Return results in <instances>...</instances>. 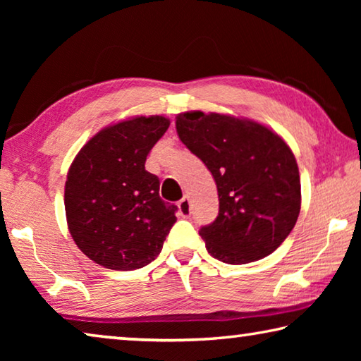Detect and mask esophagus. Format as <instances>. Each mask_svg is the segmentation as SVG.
I'll return each mask as SVG.
<instances>
[{
  "label": "esophagus",
  "mask_w": 361,
  "mask_h": 361,
  "mask_svg": "<svg viewBox=\"0 0 361 361\" xmlns=\"http://www.w3.org/2000/svg\"><path fill=\"white\" fill-rule=\"evenodd\" d=\"M178 212L183 218H189V215H191V202H189V197H183L180 200Z\"/></svg>",
  "instance_id": "1"
}]
</instances>
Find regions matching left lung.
Here are the masks:
<instances>
[{
	"instance_id": "obj_1",
	"label": "left lung",
	"mask_w": 361,
	"mask_h": 361,
	"mask_svg": "<svg viewBox=\"0 0 361 361\" xmlns=\"http://www.w3.org/2000/svg\"><path fill=\"white\" fill-rule=\"evenodd\" d=\"M176 132L216 183L218 216L199 231L207 252L228 264L276 252L301 210V181L290 146L258 122L218 113H181Z\"/></svg>"
}]
</instances>
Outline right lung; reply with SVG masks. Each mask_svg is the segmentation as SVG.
<instances>
[{"instance_id":"add662e5","label":"right lung","mask_w":361,"mask_h":361,"mask_svg":"<svg viewBox=\"0 0 361 361\" xmlns=\"http://www.w3.org/2000/svg\"><path fill=\"white\" fill-rule=\"evenodd\" d=\"M170 121L138 116L100 130L78 152L66 175L65 212L79 250L106 269L133 271L161 253L176 205L159 195L146 157Z\"/></svg>"}]
</instances>
